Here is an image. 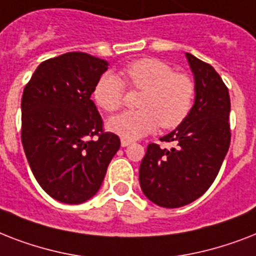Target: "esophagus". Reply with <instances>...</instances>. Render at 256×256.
Listing matches in <instances>:
<instances>
[{
  "instance_id": "34e87169",
  "label": "esophagus",
  "mask_w": 256,
  "mask_h": 256,
  "mask_svg": "<svg viewBox=\"0 0 256 256\" xmlns=\"http://www.w3.org/2000/svg\"><path fill=\"white\" fill-rule=\"evenodd\" d=\"M128 144H132V140H124V138L120 140V146H122V148H126V146H128Z\"/></svg>"
}]
</instances>
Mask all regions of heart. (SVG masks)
Masks as SVG:
<instances>
[{"label":"heart","instance_id":"heart-1","mask_svg":"<svg viewBox=\"0 0 256 256\" xmlns=\"http://www.w3.org/2000/svg\"><path fill=\"white\" fill-rule=\"evenodd\" d=\"M124 81L144 92L136 112L112 116L108 128L124 140H138L158 128H174L188 116L194 102L195 86L186 74L174 73L160 60L142 58L124 70ZM124 88L120 78L106 74L94 88V100L102 110L116 112L124 104Z\"/></svg>","mask_w":256,"mask_h":256}]
</instances>
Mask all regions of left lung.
I'll list each match as a JSON object with an SVG mask.
<instances>
[{
  "label": "left lung",
  "mask_w": 256,
  "mask_h": 256,
  "mask_svg": "<svg viewBox=\"0 0 256 256\" xmlns=\"http://www.w3.org/2000/svg\"><path fill=\"white\" fill-rule=\"evenodd\" d=\"M186 58L194 74V104L186 120L160 138L174 148L150 144L140 168L144 194L166 208L186 206L208 190L231 140L228 88L212 66L190 53Z\"/></svg>",
  "instance_id": "left-lung-1"
}]
</instances>
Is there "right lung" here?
I'll use <instances>...</instances> for the list:
<instances>
[{
    "label": "right lung",
    "instance_id": "1",
    "mask_svg": "<svg viewBox=\"0 0 256 256\" xmlns=\"http://www.w3.org/2000/svg\"><path fill=\"white\" fill-rule=\"evenodd\" d=\"M108 61L81 52L38 66L21 100L22 146L40 186L68 204L94 196L120 140L90 100Z\"/></svg>",
    "mask_w": 256,
    "mask_h": 256
}]
</instances>
